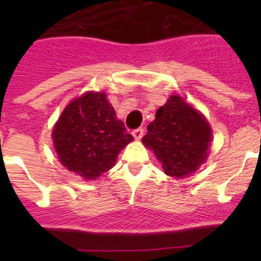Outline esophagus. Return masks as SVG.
I'll use <instances>...</instances> for the list:
<instances>
[{
	"label": "esophagus",
	"instance_id": "obj_1",
	"mask_svg": "<svg viewBox=\"0 0 261 261\" xmlns=\"http://www.w3.org/2000/svg\"><path fill=\"white\" fill-rule=\"evenodd\" d=\"M133 137L136 138V140H141L142 136H144V129L142 128H138V129H135L132 132Z\"/></svg>",
	"mask_w": 261,
	"mask_h": 261
}]
</instances>
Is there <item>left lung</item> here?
I'll return each instance as SVG.
<instances>
[{"instance_id": "8db88e82", "label": "left lung", "mask_w": 261, "mask_h": 261, "mask_svg": "<svg viewBox=\"0 0 261 261\" xmlns=\"http://www.w3.org/2000/svg\"><path fill=\"white\" fill-rule=\"evenodd\" d=\"M212 129L204 115L181 96L171 95L147 125L142 144L149 147L170 176H188L208 158Z\"/></svg>"}]
</instances>
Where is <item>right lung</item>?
Here are the masks:
<instances>
[{
  "label": "right lung",
  "mask_w": 261,
  "mask_h": 261,
  "mask_svg": "<svg viewBox=\"0 0 261 261\" xmlns=\"http://www.w3.org/2000/svg\"><path fill=\"white\" fill-rule=\"evenodd\" d=\"M59 161L85 180H95L116 162L133 141L105 93L84 94L71 100L52 130Z\"/></svg>",
  "instance_id": "add662e5"
}]
</instances>
